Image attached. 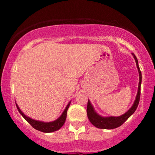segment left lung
I'll return each instance as SVG.
<instances>
[{"instance_id": "obj_1", "label": "left lung", "mask_w": 155, "mask_h": 155, "mask_svg": "<svg viewBox=\"0 0 155 155\" xmlns=\"http://www.w3.org/2000/svg\"><path fill=\"white\" fill-rule=\"evenodd\" d=\"M133 58H134L135 60L136 63V66L138 68V74H139V83H138V92H137V95L136 97V100L134 101V104L132 106L130 109L127 112L124 114L121 115L119 117H102L99 115L94 109L93 106L91 104L90 101H88L87 106V117L89 120L90 122L95 126L97 128L101 129H114L117 127H120L122 124L125 122L127 119L129 118L131 115L134 113L135 111L136 110L137 107H138V104H139L140 101V84H141V72H140L139 66H138V62L137 60L136 55L133 53H132Z\"/></svg>"}]
</instances>
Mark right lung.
Listing matches in <instances>:
<instances>
[{
    "mask_svg": "<svg viewBox=\"0 0 155 155\" xmlns=\"http://www.w3.org/2000/svg\"><path fill=\"white\" fill-rule=\"evenodd\" d=\"M71 102V101H70V102L68 104L66 108H65V110H64L63 114H62L61 116H60L59 118L57 119L56 120L53 121V122H41V121L33 120V119L30 118V117H27L26 115H25L24 113L21 111L20 108H19V106H17V104H16V106H17V109H18V111L19 113H20V114L24 117L25 120L31 124L33 128L37 130L41 131V132H44V133H51L59 130L60 127L63 125L64 123H65V120H66V117H67V111L68 109L69 106H70Z\"/></svg>",
    "mask_w": 155,
    "mask_h": 155,
    "instance_id": "1",
    "label": "right lung"
}]
</instances>
